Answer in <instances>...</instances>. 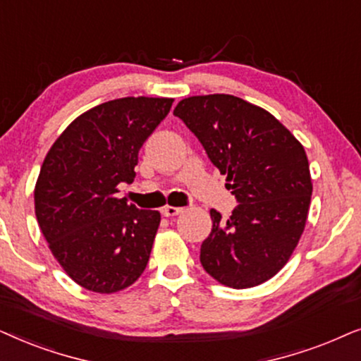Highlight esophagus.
I'll list each match as a JSON object with an SVG mask.
<instances>
[{
	"label": "esophagus",
	"mask_w": 361,
	"mask_h": 361,
	"mask_svg": "<svg viewBox=\"0 0 361 361\" xmlns=\"http://www.w3.org/2000/svg\"><path fill=\"white\" fill-rule=\"evenodd\" d=\"M163 216H166V218H173V216H178L180 213H183V208H175V206H165V208L161 209Z\"/></svg>",
	"instance_id": "obj_1"
}]
</instances>
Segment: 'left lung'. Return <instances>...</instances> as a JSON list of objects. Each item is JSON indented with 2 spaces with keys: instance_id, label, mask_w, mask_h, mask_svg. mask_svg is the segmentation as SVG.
<instances>
[{
  "instance_id": "left-lung-1",
  "label": "left lung",
  "mask_w": 361,
  "mask_h": 361,
  "mask_svg": "<svg viewBox=\"0 0 361 361\" xmlns=\"http://www.w3.org/2000/svg\"><path fill=\"white\" fill-rule=\"evenodd\" d=\"M238 206L228 221L211 209L213 229L200 261L221 284L247 289L276 276L304 233L312 180L304 147L257 105L228 94L195 95L175 107Z\"/></svg>"
}]
</instances>
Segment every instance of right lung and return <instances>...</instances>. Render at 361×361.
Listing matches in <instances>:
<instances>
[{
  "label": "right lung",
  "instance_id": "right-lung-1",
  "mask_svg": "<svg viewBox=\"0 0 361 361\" xmlns=\"http://www.w3.org/2000/svg\"><path fill=\"white\" fill-rule=\"evenodd\" d=\"M173 99L123 97L79 115L47 152L35 190L52 256L84 289L112 294L145 271L160 213L117 198Z\"/></svg>",
  "mask_w": 361,
  "mask_h": 361
}]
</instances>
